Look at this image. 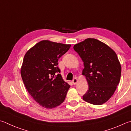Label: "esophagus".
I'll return each mask as SVG.
<instances>
[{
    "instance_id": "34e87169",
    "label": "esophagus",
    "mask_w": 131,
    "mask_h": 131,
    "mask_svg": "<svg viewBox=\"0 0 131 131\" xmlns=\"http://www.w3.org/2000/svg\"><path fill=\"white\" fill-rule=\"evenodd\" d=\"M77 82H78V80L76 78H74V79L72 81V83H73L74 85H75L77 83Z\"/></svg>"
}]
</instances>
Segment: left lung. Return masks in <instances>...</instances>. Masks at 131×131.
<instances>
[{
	"mask_svg": "<svg viewBox=\"0 0 131 131\" xmlns=\"http://www.w3.org/2000/svg\"><path fill=\"white\" fill-rule=\"evenodd\" d=\"M73 49L84 62L82 74L89 85L83 100L102 105L113 96L119 84L122 67L117 54L108 45L94 38L86 39Z\"/></svg>",
	"mask_w": 131,
	"mask_h": 131,
	"instance_id": "8db88e82",
	"label": "left lung"
}]
</instances>
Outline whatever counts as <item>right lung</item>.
I'll return each mask as SVG.
<instances>
[{"mask_svg":"<svg viewBox=\"0 0 131 131\" xmlns=\"http://www.w3.org/2000/svg\"><path fill=\"white\" fill-rule=\"evenodd\" d=\"M71 46L43 40L26 53L20 74L26 89L41 106L52 109L65 100L70 85L64 81L57 66L58 59Z\"/></svg>","mask_w":131,"mask_h":131,"instance_id":"obj_1","label":"right lung"}]
</instances>
